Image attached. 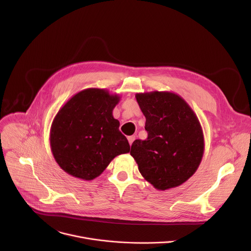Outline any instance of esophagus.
I'll list each match as a JSON object with an SVG mask.
<instances>
[{
	"label": "esophagus",
	"mask_w": 251,
	"mask_h": 251,
	"mask_svg": "<svg viewBox=\"0 0 251 251\" xmlns=\"http://www.w3.org/2000/svg\"><path fill=\"white\" fill-rule=\"evenodd\" d=\"M136 139V136H134V135H132V136H129L128 137V142H129V144H130V146L132 145V143L134 142V140Z\"/></svg>",
	"instance_id": "34e87169"
}]
</instances>
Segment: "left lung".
I'll list each match as a JSON object with an SVG mask.
<instances>
[{
    "label": "left lung",
    "mask_w": 251,
    "mask_h": 251,
    "mask_svg": "<svg viewBox=\"0 0 251 251\" xmlns=\"http://www.w3.org/2000/svg\"><path fill=\"white\" fill-rule=\"evenodd\" d=\"M135 97L146 118L148 138L135 140L130 155L155 189L181 186L196 173L203 156V133L196 113L174 92H144Z\"/></svg>",
    "instance_id": "1"
}]
</instances>
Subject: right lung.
<instances>
[{"mask_svg": "<svg viewBox=\"0 0 251 251\" xmlns=\"http://www.w3.org/2000/svg\"><path fill=\"white\" fill-rule=\"evenodd\" d=\"M120 98L106 89L87 88L59 109L50 127V143L56 163L65 173L91 181L116 156L129 153L128 140L112 115Z\"/></svg>", "mask_w": 251, "mask_h": 251, "instance_id": "right-lung-1", "label": "right lung"}]
</instances>
